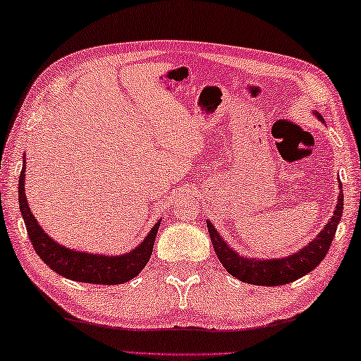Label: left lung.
Segmentation results:
<instances>
[{
    "label": "left lung",
    "mask_w": 361,
    "mask_h": 361,
    "mask_svg": "<svg viewBox=\"0 0 361 361\" xmlns=\"http://www.w3.org/2000/svg\"><path fill=\"white\" fill-rule=\"evenodd\" d=\"M339 187L341 192L333 217H331L329 222L318 233L314 241H310L300 251L294 252L293 256L274 259V261L271 259H269V261H259V259L241 257L235 251L230 250L226 240H222L219 233H217V230L211 226V222H208L212 247H214L217 257H219V261L227 269L230 275L238 279L240 281L250 283V285L280 286L288 285V283L307 275L323 261L334 240V233L338 230L342 209H344V193H342L341 184Z\"/></svg>",
    "instance_id": "left-lung-1"
}]
</instances>
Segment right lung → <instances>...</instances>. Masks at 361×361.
<instances>
[{
	"label": "right lung",
	"mask_w": 361,
	"mask_h": 361,
	"mask_svg": "<svg viewBox=\"0 0 361 361\" xmlns=\"http://www.w3.org/2000/svg\"><path fill=\"white\" fill-rule=\"evenodd\" d=\"M19 203L28 238H30L35 251L41 257V261L65 279L92 283V285H121V283L135 279L150 261L159 222L155 224V227L134 251L123 254V256L110 257L78 252L56 243L51 236L43 232V228L39 227L28 208L25 197V159H23V168L19 177Z\"/></svg>",
	"instance_id": "add662e5"
}]
</instances>
